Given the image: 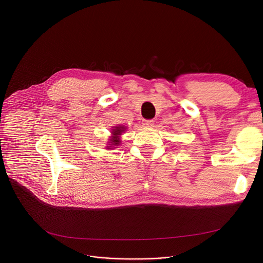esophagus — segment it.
Instances as JSON below:
<instances>
[{
	"instance_id": "34e87169",
	"label": "esophagus",
	"mask_w": 263,
	"mask_h": 263,
	"mask_svg": "<svg viewBox=\"0 0 263 263\" xmlns=\"http://www.w3.org/2000/svg\"><path fill=\"white\" fill-rule=\"evenodd\" d=\"M154 120H143V126L144 127H153L154 126Z\"/></svg>"
}]
</instances>
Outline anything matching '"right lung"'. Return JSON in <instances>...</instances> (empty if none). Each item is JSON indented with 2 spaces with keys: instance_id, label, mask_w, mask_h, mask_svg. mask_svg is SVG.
<instances>
[{
  "instance_id": "obj_1",
  "label": "right lung",
  "mask_w": 263,
  "mask_h": 263,
  "mask_svg": "<svg viewBox=\"0 0 263 263\" xmlns=\"http://www.w3.org/2000/svg\"><path fill=\"white\" fill-rule=\"evenodd\" d=\"M126 130V127H123V126H120V124H118L117 127H114V129H112V136L109 137V141L110 142H108L109 143V146H107L106 148L107 149H112V147H114L115 148V146H118L121 142H120V135H121V133Z\"/></svg>"
}]
</instances>
